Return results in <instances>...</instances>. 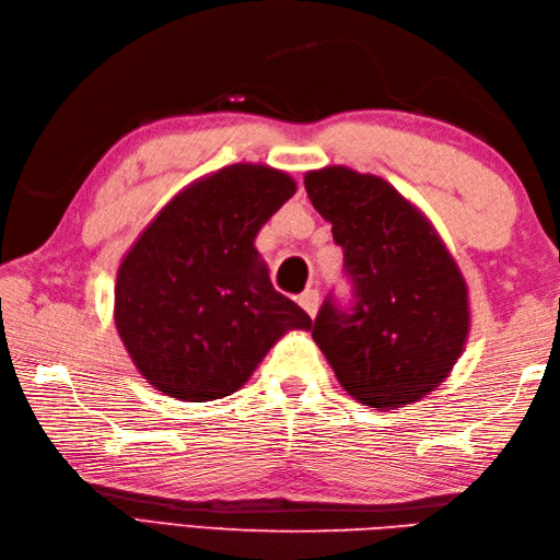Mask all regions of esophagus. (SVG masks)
Masks as SVG:
<instances>
[{
	"label": "esophagus",
	"instance_id": "34e87169",
	"mask_svg": "<svg viewBox=\"0 0 560 560\" xmlns=\"http://www.w3.org/2000/svg\"><path fill=\"white\" fill-rule=\"evenodd\" d=\"M299 303H301V307H303V311H305L307 315L315 317L317 305H319V293H317L315 289H305V291L299 295Z\"/></svg>",
	"mask_w": 560,
	"mask_h": 560
}]
</instances>
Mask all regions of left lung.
I'll return each instance as SVG.
<instances>
[{"label": "left lung", "mask_w": 560, "mask_h": 560, "mask_svg": "<svg viewBox=\"0 0 560 560\" xmlns=\"http://www.w3.org/2000/svg\"><path fill=\"white\" fill-rule=\"evenodd\" d=\"M343 253L349 299L331 291L313 339L365 407L409 404L438 387L469 331L467 287L419 211L375 175L341 165L305 175Z\"/></svg>", "instance_id": "left-lung-1"}]
</instances>
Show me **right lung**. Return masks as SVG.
<instances>
[{
	"label": "right lung",
	"mask_w": 560,
	"mask_h": 560,
	"mask_svg": "<svg viewBox=\"0 0 560 560\" xmlns=\"http://www.w3.org/2000/svg\"><path fill=\"white\" fill-rule=\"evenodd\" d=\"M295 185L237 163L177 195L129 249L115 323L149 383L185 401L229 397L287 329H311L271 287L255 235Z\"/></svg>",
	"instance_id": "1"
}]
</instances>
